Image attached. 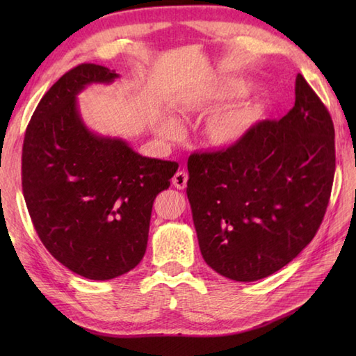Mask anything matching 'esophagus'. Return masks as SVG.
<instances>
[{"label": "esophagus", "mask_w": 356, "mask_h": 356, "mask_svg": "<svg viewBox=\"0 0 356 356\" xmlns=\"http://www.w3.org/2000/svg\"><path fill=\"white\" fill-rule=\"evenodd\" d=\"M188 182V174L185 171H177L172 177V185L177 188V190H184Z\"/></svg>", "instance_id": "obj_1"}]
</instances>
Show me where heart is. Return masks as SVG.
Instances as JSON below:
<instances>
[{
	"label": "heart",
	"mask_w": 356,
	"mask_h": 356,
	"mask_svg": "<svg viewBox=\"0 0 356 356\" xmlns=\"http://www.w3.org/2000/svg\"><path fill=\"white\" fill-rule=\"evenodd\" d=\"M248 90L249 86L243 79H228L220 82V84L203 86L193 90V92L180 97L176 107L179 113L185 115V113L208 108L211 105H216L225 99L241 96ZM261 105L251 101L228 105V107L216 111L208 119L205 128H203V138H205L209 147L229 148L245 138L246 133L261 118ZM161 131L170 136L176 131V128H174V124L170 122V120H163Z\"/></svg>",
	"instance_id": "b5f03b06"
}]
</instances>
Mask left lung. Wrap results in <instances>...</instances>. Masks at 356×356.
Returning a JSON list of instances; mask_svg holds the SVG:
<instances>
[{
  "mask_svg": "<svg viewBox=\"0 0 356 356\" xmlns=\"http://www.w3.org/2000/svg\"><path fill=\"white\" fill-rule=\"evenodd\" d=\"M186 195L200 252L236 282H257L311 243L335 174V130L327 108L298 73L295 105L255 124L236 145L188 159Z\"/></svg>",
  "mask_w": 356,
  "mask_h": 356,
  "instance_id": "1",
  "label": "left lung"
}]
</instances>
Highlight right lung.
Returning <instances> with one entry per match:
<instances>
[{
	"mask_svg": "<svg viewBox=\"0 0 356 356\" xmlns=\"http://www.w3.org/2000/svg\"><path fill=\"white\" fill-rule=\"evenodd\" d=\"M118 78L96 64L67 72L38 104L22 145V193L38 236L59 263L88 280L138 266L153 202L179 168L86 125L78 95Z\"/></svg>",
	"mask_w": 356,
	"mask_h": 356,
	"instance_id": "obj_1",
	"label": "right lung"
}]
</instances>
